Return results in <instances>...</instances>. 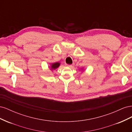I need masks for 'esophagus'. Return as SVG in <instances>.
<instances>
[{
  "label": "esophagus",
  "instance_id": "34e87169",
  "mask_svg": "<svg viewBox=\"0 0 132 132\" xmlns=\"http://www.w3.org/2000/svg\"><path fill=\"white\" fill-rule=\"evenodd\" d=\"M66 65H67V67H69V68H71V67H72V65H69V64H66Z\"/></svg>",
  "mask_w": 132,
  "mask_h": 132
}]
</instances>
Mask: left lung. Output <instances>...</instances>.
Segmentation results:
<instances>
[{"label": "left lung", "mask_w": 132, "mask_h": 132, "mask_svg": "<svg viewBox=\"0 0 132 132\" xmlns=\"http://www.w3.org/2000/svg\"><path fill=\"white\" fill-rule=\"evenodd\" d=\"M81 71H84V68H81Z\"/></svg>", "instance_id": "1"}]
</instances>
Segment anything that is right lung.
Returning a JSON list of instances; mask_svg holds the SVG:
<instances>
[{"mask_svg": "<svg viewBox=\"0 0 132 132\" xmlns=\"http://www.w3.org/2000/svg\"><path fill=\"white\" fill-rule=\"evenodd\" d=\"M61 65V63L60 62H55V63H51L50 64V68L51 69V70H55L57 68L60 66Z\"/></svg>", "mask_w": 132, "mask_h": 132, "instance_id": "1", "label": "right lung"}]
</instances>
